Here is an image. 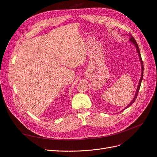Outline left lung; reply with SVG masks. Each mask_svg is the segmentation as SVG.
<instances>
[{
    "label": "left lung",
    "instance_id": "obj_1",
    "mask_svg": "<svg viewBox=\"0 0 157 157\" xmlns=\"http://www.w3.org/2000/svg\"><path fill=\"white\" fill-rule=\"evenodd\" d=\"M130 41L131 42H132L133 44H134L136 46V48L137 49V52H138V55H139V57H140V61H141V78H140V82H139V84L138 86H137V91H136V95H135V97L133 99V100L132 101V102L128 105L127 107H126V108H124V109H126V108L129 107L132 104L134 103L135 101V100L137 98V94H138V92H139V90H140V86H141V80L142 79H143V74H144V63H143V61H142V59H141V54H140V49H139V47H138V45H137V42L135 40V39L134 37H133L132 35H130Z\"/></svg>",
    "mask_w": 157,
    "mask_h": 157
}]
</instances>
